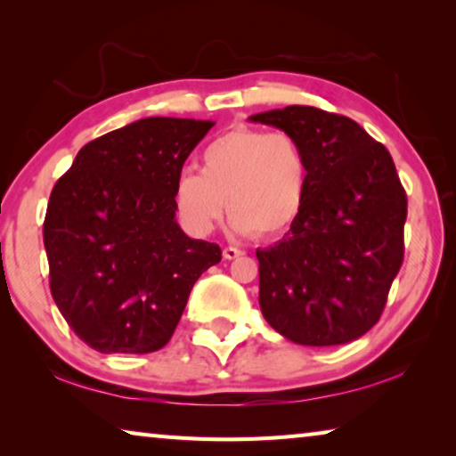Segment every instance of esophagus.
I'll use <instances>...</instances> for the list:
<instances>
[{
  "label": "esophagus",
  "mask_w": 456,
  "mask_h": 456,
  "mask_svg": "<svg viewBox=\"0 0 456 456\" xmlns=\"http://www.w3.org/2000/svg\"><path fill=\"white\" fill-rule=\"evenodd\" d=\"M245 251H241V249H237V247H225V249H223V257L225 259H237V257H241Z\"/></svg>",
  "instance_id": "1"
}]
</instances>
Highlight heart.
Returning a JSON list of instances; mask_svg holds the SVG:
<instances>
[{
  "mask_svg": "<svg viewBox=\"0 0 456 456\" xmlns=\"http://www.w3.org/2000/svg\"><path fill=\"white\" fill-rule=\"evenodd\" d=\"M310 167L296 136L239 126L200 151V171L184 168L173 184V203L191 235H207L231 215L233 233L280 237L297 221L307 197Z\"/></svg>",
  "mask_w": 456,
  "mask_h": 456,
  "instance_id": "heart-1",
  "label": "heart"
}]
</instances>
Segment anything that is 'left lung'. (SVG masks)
<instances>
[{
    "label": "left lung",
    "instance_id": "obj_1",
    "mask_svg": "<svg viewBox=\"0 0 456 456\" xmlns=\"http://www.w3.org/2000/svg\"><path fill=\"white\" fill-rule=\"evenodd\" d=\"M249 122L297 138L310 183L297 221L257 249L259 305L269 326L302 346H339L380 320L404 257L406 192L390 152L358 122L314 106Z\"/></svg>",
    "mask_w": 456,
    "mask_h": 456
}]
</instances>
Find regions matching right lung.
I'll list each match as a JSON object with an SVG mask.
<instances>
[{"instance_id":"right-lung-1","label":"right lung","mask_w":456,"mask_h":456,"mask_svg":"<svg viewBox=\"0 0 456 456\" xmlns=\"http://www.w3.org/2000/svg\"><path fill=\"white\" fill-rule=\"evenodd\" d=\"M215 122L151 117L82 146L53 184L44 221L50 289L76 336L102 354L171 339L219 245L176 223L173 184Z\"/></svg>"}]
</instances>
